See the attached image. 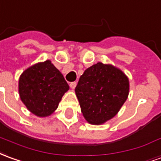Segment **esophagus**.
<instances>
[{
	"label": "esophagus",
	"instance_id": "esophagus-1",
	"mask_svg": "<svg viewBox=\"0 0 161 161\" xmlns=\"http://www.w3.org/2000/svg\"><path fill=\"white\" fill-rule=\"evenodd\" d=\"M69 86H70V88L75 89V87L77 86V82H71V83L69 84Z\"/></svg>",
	"mask_w": 161,
	"mask_h": 161
}]
</instances>
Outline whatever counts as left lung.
<instances>
[{"label":"left lung","mask_w":161,"mask_h":161,"mask_svg":"<svg viewBox=\"0 0 161 161\" xmlns=\"http://www.w3.org/2000/svg\"><path fill=\"white\" fill-rule=\"evenodd\" d=\"M75 92L85 119L100 125L113 118L127 99L129 81L120 69L97 63L84 70Z\"/></svg>","instance_id":"obj_1"}]
</instances>
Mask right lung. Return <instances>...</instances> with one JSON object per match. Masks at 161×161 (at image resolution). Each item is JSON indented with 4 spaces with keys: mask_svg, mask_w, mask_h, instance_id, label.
I'll return each instance as SVG.
<instances>
[{
    "mask_svg": "<svg viewBox=\"0 0 161 161\" xmlns=\"http://www.w3.org/2000/svg\"><path fill=\"white\" fill-rule=\"evenodd\" d=\"M69 89L62 73L49 60L27 69L19 79L22 103L35 115H50Z\"/></svg>",
    "mask_w": 161,
    "mask_h": 161,
    "instance_id": "right-lung-1",
    "label": "right lung"
}]
</instances>
